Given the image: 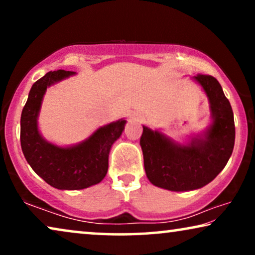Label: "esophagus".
<instances>
[{
    "label": "esophagus",
    "mask_w": 255,
    "mask_h": 255,
    "mask_svg": "<svg viewBox=\"0 0 255 255\" xmlns=\"http://www.w3.org/2000/svg\"><path fill=\"white\" fill-rule=\"evenodd\" d=\"M132 120L133 121H140L141 120V115L140 114H132Z\"/></svg>",
    "instance_id": "esophagus-1"
}]
</instances>
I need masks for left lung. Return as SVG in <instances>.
<instances>
[{"label":"left lung","mask_w":255,"mask_h":255,"mask_svg":"<svg viewBox=\"0 0 255 255\" xmlns=\"http://www.w3.org/2000/svg\"><path fill=\"white\" fill-rule=\"evenodd\" d=\"M207 94L211 124L181 144L162 132L142 125L140 146L149 182L172 191L195 190L210 183L222 172L235 146L233 111L222 86L211 75L193 76Z\"/></svg>","instance_id":"obj_1"}]
</instances>
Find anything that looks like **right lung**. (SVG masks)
Instances as JSON below:
<instances>
[{
	"label": "right lung",
	"instance_id": "right-lung-1",
	"mask_svg": "<svg viewBox=\"0 0 255 255\" xmlns=\"http://www.w3.org/2000/svg\"><path fill=\"white\" fill-rule=\"evenodd\" d=\"M74 74L64 69L46 73L31 87L20 116V146L27 163L45 182L61 190L85 189L104 179L111 146L127 123L125 120L113 122L67 147L45 140L38 130V116L46 89Z\"/></svg>",
	"mask_w": 255,
	"mask_h": 255
}]
</instances>
